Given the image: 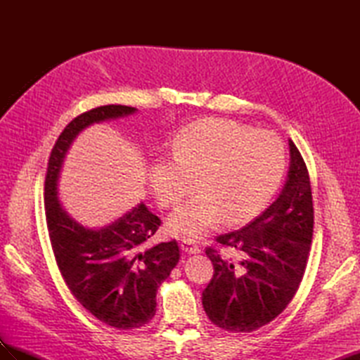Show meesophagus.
I'll return each instance as SVG.
<instances>
[{"label":"esophagus","mask_w":360,"mask_h":360,"mask_svg":"<svg viewBox=\"0 0 360 360\" xmlns=\"http://www.w3.org/2000/svg\"><path fill=\"white\" fill-rule=\"evenodd\" d=\"M180 248L183 252H186V254H198L201 250L198 243L195 242L193 238H183V240L180 242Z\"/></svg>","instance_id":"esophagus-1"}]
</instances>
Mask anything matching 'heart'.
<instances>
[{
    "label": "heart",
    "mask_w": 360,
    "mask_h": 360,
    "mask_svg": "<svg viewBox=\"0 0 360 360\" xmlns=\"http://www.w3.org/2000/svg\"><path fill=\"white\" fill-rule=\"evenodd\" d=\"M172 151L174 158L151 163L148 184L162 205H174L197 179L200 192L168 219L169 231L184 237H200L224 217L240 224L255 216L276 191L287 163L275 134L222 118L183 127Z\"/></svg>",
    "instance_id": "obj_1"
}]
</instances>
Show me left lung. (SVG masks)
Wrapping results in <instances>:
<instances>
[{"label":"left lung","instance_id":"left-lung-1","mask_svg":"<svg viewBox=\"0 0 360 360\" xmlns=\"http://www.w3.org/2000/svg\"><path fill=\"white\" fill-rule=\"evenodd\" d=\"M290 168L278 198L258 217L216 242L237 252L238 261L213 248L205 254L214 274L202 291L207 317L228 332H254L287 308L307 267L314 230L309 174L288 139Z\"/></svg>","mask_w":360,"mask_h":360}]
</instances>
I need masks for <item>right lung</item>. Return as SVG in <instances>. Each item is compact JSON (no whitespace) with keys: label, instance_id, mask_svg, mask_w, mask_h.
<instances>
[{"label":"right lung","instance_id":"obj_1","mask_svg":"<svg viewBox=\"0 0 360 360\" xmlns=\"http://www.w3.org/2000/svg\"><path fill=\"white\" fill-rule=\"evenodd\" d=\"M136 111L106 105L73 118L51 151L45 180L48 231L63 279L86 311L120 330L138 329L155 317L156 292L179 263V245H147L160 219L144 202L102 228L84 226L60 204L58 180L68 151L84 129Z\"/></svg>","mask_w":360,"mask_h":360}]
</instances>
